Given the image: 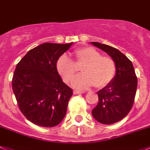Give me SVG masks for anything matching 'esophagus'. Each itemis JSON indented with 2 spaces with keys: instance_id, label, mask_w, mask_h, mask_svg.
<instances>
[{
  "instance_id": "obj_1",
  "label": "esophagus",
  "mask_w": 150,
  "mask_h": 150,
  "mask_svg": "<svg viewBox=\"0 0 150 150\" xmlns=\"http://www.w3.org/2000/svg\"><path fill=\"white\" fill-rule=\"evenodd\" d=\"M74 94H81V93H85V91H78V90H75L74 91Z\"/></svg>"
}]
</instances>
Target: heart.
<instances>
[{"label": "heart", "mask_w": 150, "mask_h": 150, "mask_svg": "<svg viewBox=\"0 0 150 150\" xmlns=\"http://www.w3.org/2000/svg\"><path fill=\"white\" fill-rule=\"evenodd\" d=\"M78 62L84 64L81 69L83 74L73 80L71 85L79 89L88 88L93 85L102 88L114 78L116 66L111 57H104L94 48L84 47L75 51ZM57 70L66 82H70L77 73L74 62L66 54L61 56L57 62Z\"/></svg>", "instance_id": "heart-1"}]
</instances>
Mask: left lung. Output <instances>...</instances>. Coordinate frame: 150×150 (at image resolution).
Segmentation results:
<instances>
[{
	"label": "left lung",
	"mask_w": 150,
	"mask_h": 150,
	"mask_svg": "<svg viewBox=\"0 0 150 150\" xmlns=\"http://www.w3.org/2000/svg\"><path fill=\"white\" fill-rule=\"evenodd\" d=\"M91 43L106 52L116 66L111 82L97 92L99 102L92 110V115L97 122L111 125L123 119L132 108L137 79L131 61L118 49L101 43Z\"/></svg>",
	"instance_id": "1"
}]
</instances>
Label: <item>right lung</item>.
Returning a JSON list of instances; mask_svg holds the SVG:
<instances>
[{"label": "right lung", "instance_id": "1", "mask_svg": "<svg viewBox=\"0 0 150 150\" xmlns=\"http://www.w3.org/2000/svg\"><path fill=\"white\" fill-rule=\"evenodd\" d=\"M73 43H44L30 50L16 65L12 80L18 106L35 125L52 127L66 116L73 91L57 69L59 57Z\"/></svg>", "mask_w": 150, "mask_h": 150}]
</instances>
